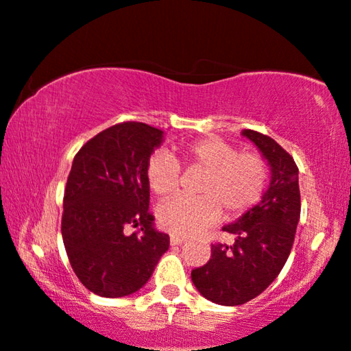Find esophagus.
<instances>
[{"label":"esophagus","mask_w":351,"mask_h":351,"mask_svg":"<svg viewBox=\"0 0 351 351\" xmlns=\"http://www.w3.org/2000/svg\"><path fill=\"white\" fill-rule=\"evenodd\" d=\"M185 240H186L185 237H180V235H171V237H169L171 245H180V243H184Z\"/></svg>","instance_id":"1"}]
</instances>
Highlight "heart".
Segmentation results:
<instances>
[{"mask_svg":"<svg viewBox=\"0 0 351 351\" xmlns=\"http://www.w3.org/2000/svg\"><path fill=\"white\" fill-rule=\"evenodd\" d=\"M204 171L197 184L199 197H177L158 208L159 226L176 235L198 234L219 219H237L265 193L269 167L254 152H239L216 136H204L174 147V158L154 153L148 158L145 179L158 198H169L179 189L180 166Z\"/></svg>","mask_w":351,"mask_h":351,"instance_id":"obj_1","label":"heart"}]
</instances>
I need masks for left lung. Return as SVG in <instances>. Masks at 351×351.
<instances>
[{"instance_id": "obj_1", "label": "left lung", "mask_w": 351, "mask_h": 351, "mask_svg": "<svg viewBox=\"0 0 351 351\" xmlns=\"http://www.w3.org/2000/svg\"><path fill=\"white\" fill-rule=\"evenodd\" d=\"M243 135L271 166V184L261 203L222 227L234 243H213L211 258L192 271L198 292L209 302L237 306L265 292L284 267L300 219L298 167L276 140L256 130Z\"/></svg>"}]
</instances>
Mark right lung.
Listing matches in <instances>:
<instances>
[{"mask_svg":"<svg viewBox=\"0 0 351 351\" xmlns=\"http://www.w3.org/2000/svg\"><path fill=\"white\" fill-rule=\"evenodd\" d=\"M162 130L119 122L90 138L75 154L64 190L61 232L75 276L99 297H125L152 277L169 248L153 227L145 167ZM129 225L141 229L125 234Z\"/></svg>","mask_w":351,"mask_h":351,"instance_id":"add662e5","label":"right lung"}]
</instances>
